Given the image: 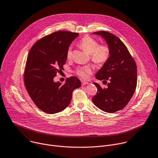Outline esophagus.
I'll list each match as a JSON object with an SVG mask.
<instances>
[{"mask_svg":"<svg viewBox=\"0 0 158 158\" xmlns=\"http://www.w3.org/2000/svg\"><path fill=\"white\" fill-rule=\"evenodd\" d=\"M88 84V81H81V85H87Z\"/></svg>","mask_w":158,"mask_h":158,"instance_id":"1","label":"esophagus"}]
</instances>
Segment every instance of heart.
Here are the masks:
<instances>
[{
  "label": "heart",
  "mask_w": 158,
  "mask_h": 158,
  "mask_svg": "<svg viewBox=\"0 0 158 158\" xmlns=\"http://www.w3.org/2000/svg\"><path fill=\"white\" fill-rule=\"evenodd\" d=\"M78 45L90 54L91 60L97 64H103L108 60L110 53V48L107 45H98V42L95 39L85 36L81 39ZM66 56L67 59H70L72 56V48L69 47L67 50ZM94 67L91 65H86L78 68L77 73L83 79H88L93 73Z\"/></svg>",
  "instance_id": "1"
}]
</instances>
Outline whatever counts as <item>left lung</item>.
Masks as SVG:
<instances>
[{
  "mask_svg": "<svg viewBox=\"0 0 158 158\" xmlns=\"http://www.w3.org/2000/svg\"><path fill=\"white\" fill-rule=\"evenodd\" d=\"M102 37L110 48L108 60L98 71L99 80H109L107 88L97 83V93L92 101L97 107L107 113H114L124 108L135 91L137 85L136 64L123 42L114 35L105 31L93 33Z\"/></svg>",
  "mask_w": 158,
  "mask_h": 158,
  "instance_id": "8db88e82",
  "label": "left lung"
}]
</instances>
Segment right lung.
Segmentation results:
<instances>
[{"mask_svg":"<svg viewBox=\"0 0 158 158\" xmlns=\"http://www.w3.org/2000/svg\"><path fill=\"white\" fill-rule=\"evenodd\" d=\"M78 33L58 31L39 40L28 53L24 72L26 89L35 105L45 113L55 114L65 109L72 92L81 86L76 77L68 78L65 84L55 82L56 73L63 70L68 48Z\"/></svg>","mask_w":158,"mask_h":158,"instance_id":"1","label":"right lung"}]
</instances>
